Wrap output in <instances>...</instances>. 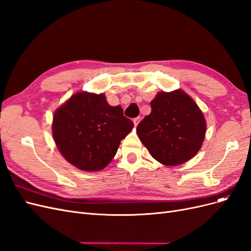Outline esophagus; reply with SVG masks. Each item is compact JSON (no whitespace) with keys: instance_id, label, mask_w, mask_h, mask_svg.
Masks as SVG:
<instances>
[{"instance_id":"esophagus-1","label":"esophagus","mask_w":251,"mask_h":251,"mask_svg":"<svg viewBox=\"0 0 251 251\" xmlns=\"http://www.w3.org/2000/svg\"><path fill=\"white\" fill-rule=\"evenodd\" d=\"M140 121H141V118H140V117L134 118V119H133V123H134V126H137V125H139Z\"/></svg>"}]
</instances>
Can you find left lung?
<instances>
[{
    "label": "left lung",
    "instance_id": "obj_1",
    "mask_svg": "<svg viewBox=\"0 0 251 251\" xmlns=\"http://www.w3.org/2000/svg\"><path fill=\"white\" fill-rule=\"evenodd\" d=\"M150 104L151 114L136 127L144 146L166 166L191 159L200 149L206 129L197 104L182 91L160 92Z\"/></svg>",
    "mask_w": 251,
    "mask_h": 251
}]
</instances>
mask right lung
Returning <instances> with one entry per match:
<instances>
[{"instance_id": "right-lung-1", "label": "right lung", "mask_w": 251, "mask_h": 251, "mask_svg": "<svg viewBox=\"0 0 251 251\" xmlns=\"http://www.w3.org/2000/svg\"><path fill=\"white\" fill-rule=\"evenodd\" d=\"M133 122L103 94L78 93L55 111L53 136L61 154L83 171H99L114 158Z\"/></svg>"}]
</instances>
